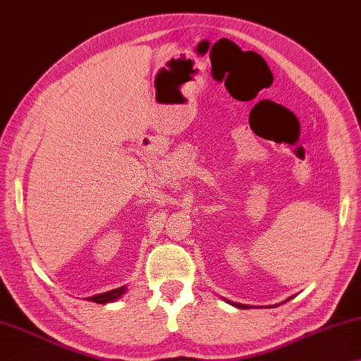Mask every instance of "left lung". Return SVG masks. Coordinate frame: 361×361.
<instances>
[{"label": "left lung", "instance_id": "obj_1", "mask_svg": "<svg viewBox=\"0 0 361 361\" xmlns=\"http://www.w3.org/2000/svg\"><path fill=\"white\" fill-rule=\"evenodd\" d=\"M290 298L292 297H289V298H287V300L286 302H289L290 300ZM224 300H226V298H224ZM227 303H231L232 305V307H237V308H243V310H245V308H250V307H248V305H242V303H235V302H231V300H226ZM282 303H284V302H282ZM282 303H277V305H282Z\"/></svg>", "mask_w": 361, "mask_h": 361}]
</instances>
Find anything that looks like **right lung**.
Wrapping results in <instances>:
<instances>
[{"label": "right lung", "instance_id": "right-lung-1", "mask_svg": "<svg viewBox=\"0 0 361 361\" xmlns=\"http://www.w3.org/2000/svg\"><path fill=\"white\" fill-rule=\"evenodd\" d=\"M127 292V287H118V289H113V290H108V292H103V293H97V295H92L88 297L87 300L88 302H95V303H109V302H116L118 298H121Z\"/></svg>", "mask_w": 361, "mask_h": 361}]
</instances>
